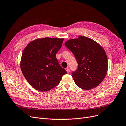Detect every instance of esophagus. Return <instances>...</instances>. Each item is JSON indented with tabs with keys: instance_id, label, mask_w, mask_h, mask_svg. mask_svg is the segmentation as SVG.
Returning <instances> with one entry per match:
<instances>
[{
	"instance_id": "34e87169",
	"label": "esophagus",
	"mask_w": 126,
	"mask_h": 126,
	"mask_svg": "<svg viewBox=\"0 0 126 126\" xmlns=\"http://www.w3.org/2000/svg\"><path fill=\"white\" fill-rule=\"evenodd\" d=\"M66 71L68 72H68H70V69H69V68H66Z\"/></svg>"
}]
</instances>
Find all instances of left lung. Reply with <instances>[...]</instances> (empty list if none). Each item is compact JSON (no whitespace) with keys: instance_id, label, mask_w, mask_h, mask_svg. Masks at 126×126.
<instances>
[{"instance_id":"left-lung-1","label":"left lung","mask_w":126,"mask_h":126,"mask_svg":"<svg viewBox=\"0 0 126 126\" xmlns=\"http://www.w3.org/2000/svg\"><path fill=\"white\" fill-rule=\"evenodd\" d=\"M64 45L74 55L78 63V68L71 75L76 85L85 90L97 87L108 70L104 49L94 40L82 36L68 40Z\"/></svg>"}]
</instances>
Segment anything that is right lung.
Segmentation results:
<instances>
[{"mask_svg":"<svg viewBox=\"0 0 126 126\" xmlns=\"http://www.w3.org/2000/svg\"><path fill=\"white\" fill-rule=\"evenodd\" d=\"M63 38L46 37L29 43L22 52L20 68L27 81L40 91L50 90L67 72L56 57Z\"/></svg>","mask_w":126,"mask_h":126,"instance_id":"1","label":"right lung"}]
</instances>
